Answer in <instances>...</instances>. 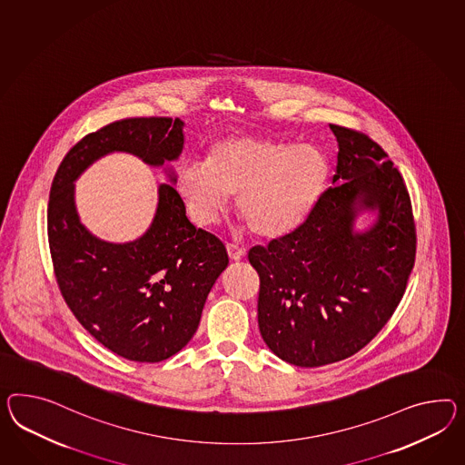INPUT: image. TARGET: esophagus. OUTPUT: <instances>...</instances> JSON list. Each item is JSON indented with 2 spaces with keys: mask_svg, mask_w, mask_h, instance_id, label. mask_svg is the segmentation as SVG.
I'll return each instance as SVG.
<instances>
[{
  "mask_svg": "<svg viewBox=\"0 0 465 465\" xmlns=\"http://www.w3.org/2000/svg\"><path fill=\"white\" fill-rule=\"evenodd\" d=\"M227 254H229V258L232 260V262H239L244 254H246V250L242 248V246H239L236 242H227Z\"/></svg>",
  "mask_w": 465,
  "mask_h": 465,
  "instance_id": "34e87169",
  "label": "esophagus"
}]
</instances>
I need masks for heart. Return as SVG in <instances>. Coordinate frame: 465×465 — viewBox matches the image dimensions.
Wrapping results in <instances>:
<instances>
[{"mask_svg":"<svg viewBox=\"0 0 465 465\" xmlns=\"http://www.w3.org/2000/svg\"><path fill=\"white\" fill-rule=\"evenodd\" d=\"M329 173V158L313 144L231 136L209 148L205 163L180 168L177 187L195 224H214L238 193L239 215L251 231L278 238L309 217Z\"/></svg>","mask_w":465,"mask_h":465,"instance_id":"b5f03b06","label":"heart"}]
</instances>
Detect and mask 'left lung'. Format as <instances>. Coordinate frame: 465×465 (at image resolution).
Wrapping results in <instances>:
<instances>
[{
    "mask_svg": "<svg viewBox=\"0 0 465 465\" xmlns=\"http://www.w3.org/2000/svg\"><path fill=\"white\" fill-rule=\"evenodd\" d=\"M329 126L339 143L333 187L295 231L248 252L260 274L262 341L300 368L332 364L370 344L401 302L417 252L400 170L366 133ZM361 208H376L379 221L354 233Z\"/></svg>",
    "mask_w": 465,
    "mask_h": 465,
    "instance_id": "left-lung-1",
    "label": "left lung"
}]
</instances>
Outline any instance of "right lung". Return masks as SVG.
Listing matches in <instances>:
<instances>
[{
	"label": "right lung",
	"mask_w": 465,
	"mask_h": 465,
	"mask_svg": "<svg viewBox=\"0 0 465 465\" xmlns=\"http://www.w3.org/2000/svg\"><path fill=\"white\" fill-rule=\"evenodd\" d=\"M182 128L179 118L160 116L109 123L72 146L50 187L48 246L60 293L97 342L136 362L165 361L191 341L226 270V246L192 224L168 183L158 189L155 219L142 238L126 244L94 238L75 213L74 180L111 152L153 167L172 162L183 148Z\"/></svg>",
	"instance_id": "right-lung-1"
}]
</instances>
